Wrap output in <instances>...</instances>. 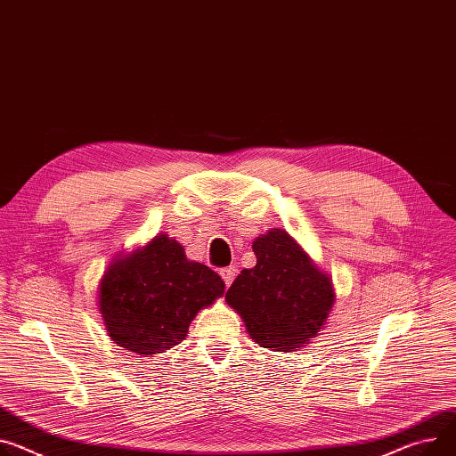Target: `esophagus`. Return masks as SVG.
Segmentation results:
<instances>
[{
	"label": "esophagus",
	"instance_id": "esophagus-1",
	"mask_svg": "<svg viewBox=\"0 0 456 456\" xmlns=\"http://www.w3.org/2000/svg\"><path fill=\"white\" fill-rule=\"evenodd\" d=\"M235 275H237V266L230 265V266H226V268H221V277H223V281H224L226 287H230V285L233 283Z\"/></svg>",
	"mask_w": 456,
	"mask_h": 456
}]
</instances>
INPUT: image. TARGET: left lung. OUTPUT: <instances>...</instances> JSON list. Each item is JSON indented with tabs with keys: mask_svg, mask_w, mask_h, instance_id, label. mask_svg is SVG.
Here are the masks:
<instances>
[{
	"mask_svg": "<svg viewBox=\"0 0 456 456\" xmlns=\"http://www.w3.org/2000/svg\"><path fill=\"white\" fill-rule=\"evenodd\" d=\"M252 248L257 265L235 277L226 301L259 345L281 353L299 348L329 318L334 305L330 277L285 230L257 237Z\"/></svg>",
	"mask_w": 456,
	"mask_h": 456,
	"instance_id": "obj_1",
	"label": "left lung"
}]
</instances>
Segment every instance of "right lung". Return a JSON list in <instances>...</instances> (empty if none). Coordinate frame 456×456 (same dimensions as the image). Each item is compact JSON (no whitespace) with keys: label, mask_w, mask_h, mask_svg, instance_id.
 <instances>
[{"label":"right lung","mask_w":456,"mask_h":456,"mask_svg":"<svg viewBox=\"0 0 456 456\" xmlns=\"http://www.w3.org/2000/svg\"><path fill=\"white\" fill-rule=\"evenodd\" d=\"M223 294V279L212 268L188 261L177 240L157 235L108 268L98 305L115 343L151 356L181 343L197 312Z\"/></svg>","instance_id":"obj_1"}]
</instances>
